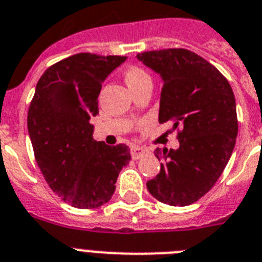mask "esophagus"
<instances>
[{
  "instance_id": "1",
  "label": "esophagus",
  "mask_w": 262,
  "mask_h": 262,
  "mask_svg": "<svg viewBox=\"0 0 262 262\" xmlns=\"http://www.w3.org/2000/svg\"><path fill=\"white\" fill-rule=\"evenodd\" d=\"M129 151H131V157H133V159H139V158H142L143 155H146L147 152H148L147 148L140 146H133Z\"/></svg>"
}]
</instances>
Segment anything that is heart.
<instances>
[{
    "label": "heart",
    "mask_w": 262,
    "mask_h": 262,
    "mask_svg": "<svg viewBox=\"0 0 262 262\" xmlns=\"http://www.w3.org/2000/svg\"><path fill=\"white\" fill-rule=\"evenodd\" d=\"M147 73L144 71H142L140 68H136V67H131L126 71V81L127 84L135 83V81H139L142 79H147Z\"/></svg>",
    "instance_id": "b5f03b06"
}]
</instances>
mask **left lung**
Listing matches in <instances>:
<instances>
[{"label": "left lung", "instance_id": "left-lung-1", "mask_svg": "<svg viewBox=\"0 0 262 262\" xmlns=\"http://www.w3.org/2000/svg\"><path fill=\"white\" fill-rule=\"evenodd\" d=\"M136 58L163 83L159 123L181 128L177 150L155 148L161 171L147 189L163 204L187 206L213 187L232 157L238 133L234 94L215 67L187 49L144 52Z\"/></svg>", "mask_w": 262, "mask_h": 262}]
</instances>
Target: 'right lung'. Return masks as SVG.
Wrapping results in <instances>:
<instances>
[{
  "label": "right lung",
  "instance_id": "add662e5",
  "mask_svg": "<svg viewBox=\"0 0 262 262\" xmlns=\"http://www.w3.org/2000/svg\"><path fill=\"white\" fill-rule=\"evenodd\" d=\"M126 58L77 53L49 67L36 85L28 111L34 157L49 187L73 207L107 204L131 159L126 144L94 140L91 124L101 84Z\"/></svg>",
  "mask_w": 262,
  "mask_h": 262
}]
</instances>
